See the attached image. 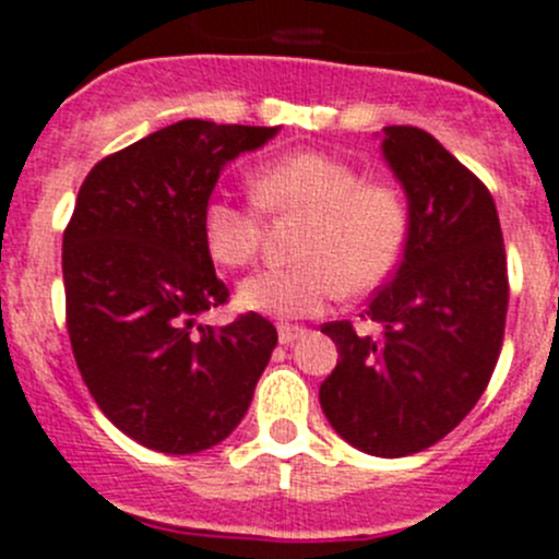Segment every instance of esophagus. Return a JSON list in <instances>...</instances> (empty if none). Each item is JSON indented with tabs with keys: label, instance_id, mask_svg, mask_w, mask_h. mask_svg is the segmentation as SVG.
I'll use <instances>...</instances> for the list:
<instances>
[{
	"label": "esophagus",
	"instance_id": "esophagus-1",
	"mask_svg": "<svg viewBox=\"0 0 559 559\" xmlns=\"http://www.w3.org/2000/svg\"><path fill=\"white\" fill-rule=\"evenodd\" d=\"M306 336V328L300 325H281L278 328V342L284 344V347H289V344H295L297 338Z\"/></svg>",
	"mask_w": 559,
	"mask_h": 559
}]
</instances>
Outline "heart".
<instances>
[{
	"instance_id": "heart-1",
	"label": "heart",
	"mask_w": 559,
	"mask_h": 559,
	"mask_svg": "<svg viewBox=\"0 0 559 559\" xmlns=\"http://www.w3.org/2000/svg\"><path fill=\"white\" fill-rule=\"evenodd\" d=\"M259 206L273 215H306L300 264L264 267L239 284L245 311L297 320L325 311L342 292L364 295L383 284L408 242V203L383 181H364L350 162L297 151L250 179ZM262 212L253 203L212 195L201 209L203 248L221 267H245L262 245Z\"/></svg>"
}]
</instances>
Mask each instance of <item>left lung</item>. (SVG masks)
Returning <instances> with one entry per match:
<instances>
[{
  "instance_id": "1",
  "label": "left lung",
  "mask_w": 559,
  "mask_h": 559,
  "mask_svg": "<svg viewBox=\"0 0 559 559\" xmlns=\"http://www.w3.org/2000/svg\"><path fill=\"white\" fill-rule=\"evenodd\" d=\"M383 159L408 198V242L367 317L322 333L338 364L320 385L333 430L356 450L403 457L455 430L497 367L508 317V259L491 192L416 127L383 129Z\"/></svg>"
}]
</instances>
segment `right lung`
I'll list each match as a JSON object with an SVG mask.
<instances>
[{"instance_id": "1", "label": "right lung", "mask_w": 559, "mask_h": 559, "mask_svg": "<svg viewBox=\"0 0 559 559\" xmlns=\"http://www.w3.org/2000/svg\"><path fill=\"white\" fill-rule=\"evenodd\" d=\"M275 134L187 118L104 156L80 187L62 234L68 336L98 408L148 450L221 444L273 356L262 314L223 328L198 317L228 300L203 248V203L228 162Z\"/></svg>"}]
</instances>
